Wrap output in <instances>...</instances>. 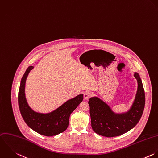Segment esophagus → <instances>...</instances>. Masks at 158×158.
<instances>
[{"label":"esophagus","mask_w":158,"mask_h":158,"mask_svg":"<svg viewBox=\"0 0 158 158\" xmlns=\"http://www.w3.org/2000/svg\"><path fill=\"white\" fill-rule=\"evenodd\" d=\"M83 94H84V98H85V99H89L91 97V93L89 92V91H85L84 93H83Z\"/></svg>","instance_id":"34e87169"}]
</instances>
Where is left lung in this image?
Masks as SVG:
<instances>
[{
  "mask_svg": "<svg viewBox=\"0 0 158 158\" xmlns=\"http://www.w3.org/2000/svg\"><path fill=\"white\" fill-rule=\"evenodd\" d=\"M134 77L138 83L135 101L129 111L123 114H116L97 97L89 99V113L93 131L100 135L113 137L121 135L136 126L140 119L145 104V95L142 80L137 73Z\"/></svg>",
  "mask_w": 158,
  "mask_h": 158,
  "instance_id": "1",
  "label": "left lung"
}]
</instances>
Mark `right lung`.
<instances>
[{
	"mask_svg": "<svg viewBox=\"0 0 158 158\" xmlns=\"http://www.w3.org/2000/svg\"><path fill=\"white\" fill-rule=\"evenodd\" d=\"M34 68L29 66L22 77L18 92V105L21 116L27 125L36 132L45 136H53L65 131L69 126L70 114L82 102L83 94L67 101L50 113H40L32 110L25 96V83L30 71Z\"/></svg>",
	"mask_w": 158,
	"mask_h": 158,
	"instance_id": "obj_1",
	"label": "right lung"
}]
</instances>
